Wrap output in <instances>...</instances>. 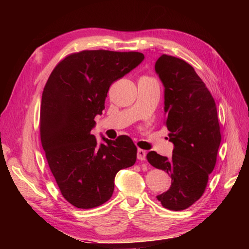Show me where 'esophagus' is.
<instances>
[{"label":"esophagus","mask_w":249,"mask_h":249,"mask_svg":"<svg viewBox=\"0 0 249 249\" xmlns=\"http://www.w3.org/2000/svg\"><path fill=\"white\" fill-rule=\"evenodd\" d=\"M137 158H138V160H140V161H144L145 158H146V152H145V150L139 148L137 150Z\"/></svg>","instance_id":"34e87169"}]
</instances>
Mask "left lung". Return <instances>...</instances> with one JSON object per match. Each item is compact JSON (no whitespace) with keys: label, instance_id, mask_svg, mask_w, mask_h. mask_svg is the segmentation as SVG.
Masks as SVG:
<instances>
[{"label":"left lung","instance_id":"obj_1","mask_svg":"<svg viewBox=\"0 0 249 249\" xmlns=\"http://www.w3.org/2000/svg\"><path fill=\"white\" fill-rule=\"evenodd\" d=\"M155 71L164 86V124L173 150L171 158L152 150L146 159L171 178L170 188L157 199L168 210L182 211L201 197L215 167L221 142L216 104L205 83L184 60L162 55Z\"/></svg>","mask_w":249,"mask_h":249}]
</instances>
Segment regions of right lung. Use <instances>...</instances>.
<instances>
[{"mask_svg": "<svg viewBox=\"0 0 249 249\" xmlns=\"http://www.w3.org/2000/svg\"><path fill=\"white\" fill-rule=\"evenodd\" d=\"M143 59L138 52L74 53L55 67L44 86L41 144L63 197L76 208L91 209L109 200L116 173L136 162L137 147L130 137H102L99 144L91 130L112 83Z\"/></svg>", "mask_w": 249, "mask_h": 249, "instance_id": "right-lung-1", "label": "right lung"}]
</instances>
